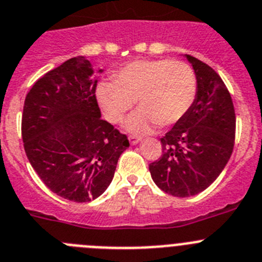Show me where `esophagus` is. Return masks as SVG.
Here are the masks:
<instances>
[{"label":"esophagus","instance_id":"34e87169","mask_svg":"<svg viewBox=\"0 0 262 262\" xmlns=\"http://www.w3.org/2000/svg\"><path fill=\"white\" fill-rule=\"evenodd\" d=\"M128 140H129V143H130V145H137V143L141 141V138L137 136H129Z\"/></svg>","mask_w":262,"mask_h":262}]
</instances>
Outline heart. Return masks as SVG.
<instances>
[{
	"instance_id": "b5f03b06",
	"label": "heart",
	"mask_w": 262,
	"mask_h": 262,
	"mask_svg": "<svg viewBox=\"0 0 262 262\" xmlns=\"http://www.w3.org/2000/svg\"><path fill=\"white\" fill-rule=\"evenodd\" d=\"M194 72L183 61L136 60L114 74V82L96 87V99L105 119L119 124L136 100L137 110L124 128L132 133H147L159 124L180 121L194 102Z\"/></svg>"
}]
</instances>
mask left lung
<instances>
[{
    "instance_id": "8db88e82",
    "label": "left lung",
    "mask_w": 262,
    "mask_h": 262,
    "mask_svg": "<svg viewBox=\"0 0 262 262\" xmlns=\"http://www.w3.org/2000/svg\"><path fill=\"white\" fill-rule=\"evenodd\" d=\"M184 57L194 70V102L160 140L163 155L148 166L158 187L176 197L199 194L221 175L232 154L236 124L232 99L215 70Z\"/></svg>"
}]
</instances>
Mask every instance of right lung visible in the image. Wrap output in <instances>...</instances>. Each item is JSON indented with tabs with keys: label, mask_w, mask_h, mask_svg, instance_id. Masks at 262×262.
I'll use <instances>...</instances> for the list:
<instances>
[{
	"label": "right lung",
	"mask_w": 262,
	"mask_h": 262,
	"mask_svg": "<svg viewBox=\"0 0 262 262\" xmlns=\"http://www.w3.org/2000/svg\"><path fill=\"white\" fill-rule=\"evenodd\" d=\"M96 74L84 56L73 57L35 82L25 100L22 138L32 168L62 199L90 202L114 179L125 134L102 120Z\"/></svg>",
	"instance_id": "obj_1"
}]
</instances>
